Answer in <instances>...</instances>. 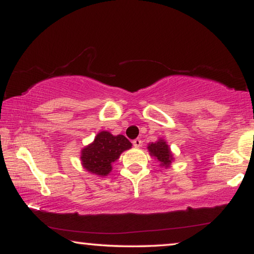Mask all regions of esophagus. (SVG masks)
<instances>
[{"label": "esophagus", "instance_id": "esophagus-1", "mask_svg": "<svg viewBox=\"0 0 254 254\" xmlns=\"http://www.w3.org/2000/svg\"><path fill=\"white\" fill-rule=\"evenodd\" d=\"M133 145L135 148H140L142 145V141L141 138H135V140L133 141Z\"/></svg>", "mask_w": 254, "mask_h": 254}]
</instances>
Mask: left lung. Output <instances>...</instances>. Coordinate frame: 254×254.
<instances>
[{
    "instance_id": "1",
    "label": "left lung",
    "mask_w": 254,
    "mask_h": 254,
    "mask_svg": "<svg viewBox=\"0 0 254 254\" xmlns=\"http://www.w3.org/2000/svg\"><path fill=\"white\" fill-rule=\"evenodd\" d=\"M148 150L150 152V156H154L155 158L158 159V162L161 163L159 164L161 166L169 168L171 165L173 161V155L171 150H170V147L166 143V141L159 138L155 143H149Z\"/></svg>"
}]
</instances>
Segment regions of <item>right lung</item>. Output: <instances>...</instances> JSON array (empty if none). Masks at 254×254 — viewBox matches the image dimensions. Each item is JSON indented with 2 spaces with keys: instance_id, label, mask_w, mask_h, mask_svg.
Instances as JSON below:
<instances>
[{
  "instance_id": "1",
  "label": "right lung",
  "mask_w": 254,
  "mask_h": 254,
  "mask_svg": "<svg viewBox=\"0 0 254 254\" xmlns=\"http://www.w3.org/2000/svg\"><path fill=\"white\" fill-rule=\"evenodd\" d=\"M129 148L131 143L124 135L114 136L109 131L103 130L97 134L91 144L82 149V165L90 173L105 177L112 170V163L119 158L121 152Z\"/></svg>"
}]
</instances>
